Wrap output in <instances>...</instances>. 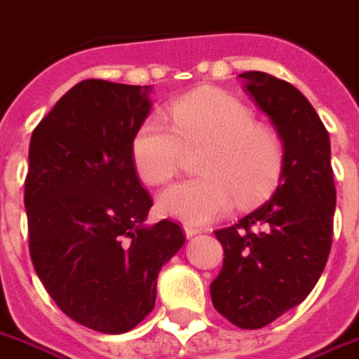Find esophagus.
I'll return each mask as SVG.
<instances>
[{
    "mask_svg": "<svg viewBox=\"0 0 359 359\" xmlns=\"http://www.w3.org/2000/svg\"><path fill=\"white\" fill-rule=\"evenodd\" d=\"M184 234L186 238H194V236L201 234V229H195V226L191 225H184Z\"/></svg>",
    "mask_w": 359,
    "mask_h": 359,
    "instance_id": "obj_1",
    "label": "esophagus"
}]
</instances>
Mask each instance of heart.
Returning a JSON list of instances; mask_svg holds the SVG:
<instances>
[{"instance_id": "obj_1", "label": "heart", "mask_w": 359, "mask_h": 359, "mask_svg": "<svg viewBox=\"0 0 359 359\" xmlns=\"http://www.w3.org/2000/svg\"><path fill=\"white\" fill-rule=\"evenodd\" d=\"M173 128L147 118L130 145L134 168L147 184L162 186L179 173L184 149L205 147L197 171L160 195L165 215L206 225L229 214L236 199L252 206L271 195L284 170V147L275 133L256 125L249 107L219 90H197L170 109Z\"/></svg>"}]
</instances>
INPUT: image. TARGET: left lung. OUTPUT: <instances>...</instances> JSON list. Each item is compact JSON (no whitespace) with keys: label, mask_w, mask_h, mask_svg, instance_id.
<instances>
[{"label":"left lung","mask_w":359,"mask_h":359,"mask_svg":"<svg viewBox=\"0 0 359 359\" xmlns=\"http://www.w3.org/2000/svg\"><path fill=\"white\" fill-rule=\"evenodd\" d=\"M240 77L280 136L284 170L269 201L215 232L225 258L210 295L232 325L256 330L301 304L319 280L332 247L336 186L330 138L310 101L264 72Z\"/></svg>","instance_id":"1"}]
</instances>
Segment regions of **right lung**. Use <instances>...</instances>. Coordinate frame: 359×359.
<instances>
[{"label":"right lung","mask_w":359,"mask_h":359,"mask_svg":"<svg viewBox=\"0 0 359 359\" xmlns=\"http://www.w3.org/2000/svg\"><path fill=\"white\" fill-rule=\"evenodd\" d=\"M151 86L88 79L58 99L29 144L25 210L34 271L79 325L125 334L156 301L162 265L184 245L177 223L145 225L153 201L130 145Z\"/></svg>","instance_id":"right-lung-1"}]
</instances>
